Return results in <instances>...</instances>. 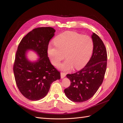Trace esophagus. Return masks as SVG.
<instances>
[{
    "label": "esophagus",
    "mask_w": 123,
    "mask_h": 123,
    "mask_svg": "<svg viewBox=\"0 0 123 123\" xmlns=\"http://www.w3.org/2000/svg\"><path fill=\"white\" fill-rule=\"evenodd\" d=\"M66 76V73L65 72H61V78H63L65 77V76Z\"/></svg>",
    "instance_id": "esophagus-1"
}]
</instances>
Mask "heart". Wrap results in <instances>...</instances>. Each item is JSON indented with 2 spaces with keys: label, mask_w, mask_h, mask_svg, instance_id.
I'll return each instance as SVG.
<instances>
[{
  "label": "heart",
  "mask_w": 123,
  "mask_h": 123,
  "mask_svg": "<svg viewBox=\"0 0 123 123\" xmlns=\"http://www.w3.org/2000/svg\"><path fill=\"white\" fill-rule=\"evenodd\" d=\"M55 45L48 46V54L52 64L57 66L65 57L67 60L60 66L64 71L84 67L90 60L94 44L91 37L73 31H66L54 39Z\"/></svg>",
  "instance_id": "b5f03b06"
}]
</instances>
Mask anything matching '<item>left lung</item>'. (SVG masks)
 Here are the masks:
<instances>
[{
	"instance_id": "obj_1",
	"label": "left lung",
	"mask_w": 123,
	"mask_h": 123,
	"mask_svg": "<svg viewBox=\"0 0 123 123\" xmlns=\"http://www.w3.org/2000/svg\"><path fill=\"white\" fill-rule=\"evenodd\" d=\"M92 38L94 44L89 61L82 69L67 74L70 86L64 92L68 99L76 102L88 100L94 95L102 83L107 66V52L101 39L95 33Z\"/></svg>"
}]
</instances>
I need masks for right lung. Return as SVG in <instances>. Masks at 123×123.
<instances>
[{
  "label": "right lung",
  "instance_id": "obj_1",
  "mask_svg": "<svg viewBox=\"0 0 123 123\" xmlns=\"http://www.w3.org/2000/svg\"><path fill=\"white\" fill-rule=\"evenodd\" d=\"M55 30L51 27L34 29L23 37L16 52L13 70L17 86L22 94L31 100L44 97L52 83L61 79V74L48 57L49 42ZM32 49L39 55L38 61L31 63L25 57L27 50Z\"/></svg>",
  "mask_w": 123,
  "mask_h": 123
}]
</instances>
